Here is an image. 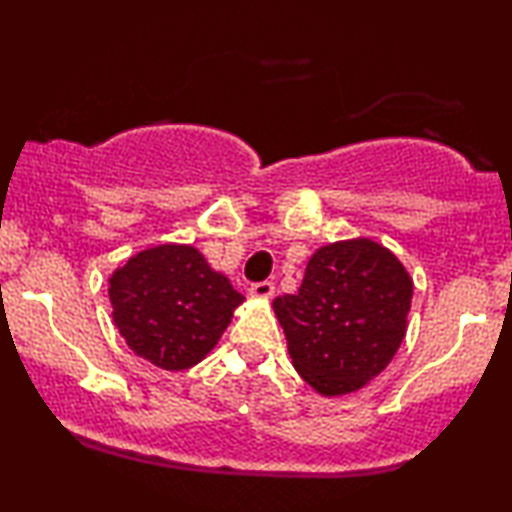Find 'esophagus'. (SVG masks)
I'll return each mask as SVG.
<instances>
[{
	"instance_id": "1",
	"label": "esophagus",
	"mask_w": 512,
	"mask_h": 512,
	"mask_svg": "<svg viewBox=\"0 0 512 512\" xmlns=\"http://www.w3.org/2000/svg\"><path fill=\"white\" fill-rule=\"evenodd\" d=\"M249 293H251V298L268 300V298L275 296V284H272V282H258V284L251 286Z\"/></svg>"
}]
</instances>
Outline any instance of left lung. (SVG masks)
Wrapping results in <instances>:
<instances>
[{"label": "left lung", "mask_w": 512, "mask_h": 512, "mask_svg": "<svg viewBox=\"0 0 512 512\" xmlns=\"http://www.w3.org/2000/svg\"><path fill=\"white\" fill-rule=\"evenodd\" d=\"M412 277L370 237L340 240L307 261L296 296L272 303L291 363L321 396L354 394L389 366L408 331Z\"/></svg>", "instance_id": "left-lung-1"}]
</instances>
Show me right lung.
Returning <instances> with one entry per match:
<instances>
[{
	"label": "right lung",
	"mask_w": 512,
	"mask_h": 512,
	"mask_svg": "<svg viewBox=\"0 0 512 512\" xmlns=\"http://www.w3.org/2000/svg\"><path fill=\"white\" fill-rule=\"evenodd\" d=\"M109 300L132 352L163 370H186L216 347L244 296L193 244L167 242L116 268Z\"/></svg>",
	"instance_id": "add662e5"
}]
</instances>
